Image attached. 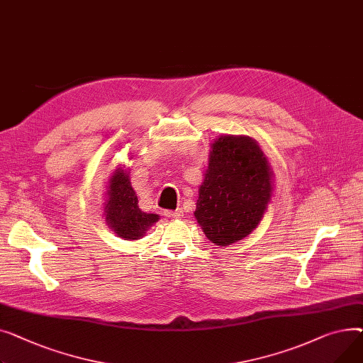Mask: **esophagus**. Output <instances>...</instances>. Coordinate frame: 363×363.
Returning <instances> with one entry per match:
<instances>
[{
    "label": "esophagus",
    "instance_id": "obj_1",
    "mask_svg": "<svg viewBox=\"0 0 363 363\" xmlns=\"http://www.w3.org/2000/svg\"><path fill=\"white\" fill-rule=\"evenodd\" d=\"M164 214L169 218H182L183 217V211L182 209H174V211H165Z\"/></svg>",
    "mask_w": 363,
    "mask_h": 363
}]
</instances>
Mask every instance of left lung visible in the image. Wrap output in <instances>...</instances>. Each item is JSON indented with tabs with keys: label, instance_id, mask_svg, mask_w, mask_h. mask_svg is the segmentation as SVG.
<instances>
[{
	"label": "left lung",
	"instance_id": "obj_1",
	"mask_svg": "<svg viewBox=\"0 0 363 363\" xmlns=\"http://www.w3.org/2000/svg\"><path fill=\"white\" fill-rule=\"evenodd\" d=\"M271 191L261 147L245 136H221L209 152L195 217L212 243L228 246L258 225Z\"/></svg>",
	"mask_w": 363,
	"mask_h": 363
}]
</instances>
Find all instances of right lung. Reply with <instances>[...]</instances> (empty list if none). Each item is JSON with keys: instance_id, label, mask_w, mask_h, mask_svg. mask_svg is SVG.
<instances>
[{"instance_id": "add662e5", "label": "right lung", "mask_w": 363, "mask_h": 363, "mask_svg": "<svg viewBox=\"0 0 363 363\" xmlns=\"http://www.w3.org/2000/svg\"><path fill=\"white\" fill-rule=\"evenodd\" d=\"M110 183L108 202L105 206L106 223L124 240L142 238L146 228L158 221V216L139 209L138 196L124 172H117Z\"/></svg>"}]
</instances>
